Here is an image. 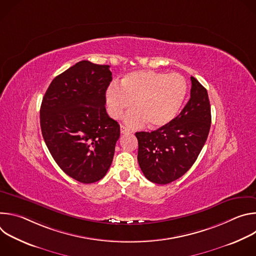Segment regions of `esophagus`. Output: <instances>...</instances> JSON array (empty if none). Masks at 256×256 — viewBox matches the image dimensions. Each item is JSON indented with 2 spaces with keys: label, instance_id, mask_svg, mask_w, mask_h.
<instances>
[{
  "label": "esophagus",
  "instance_id": "obj_1",
  "mask_svg": "<svg viewBox=\"0 0 256 256\" xmlns=\"http://www.w3.org/2000/svg\"><path fill=\"white\" fill-rule=\"evenodd\" d=\"M120 132L122 134H128L130 132V130L124 126H120Z\"/></svg>",
  "mask_w": 256,
  "mask_h": 256
}]
</instances>
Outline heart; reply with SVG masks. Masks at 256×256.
Returning a JSON list of instances; mask_svg holds the SVG:
<instances>
[{"mask_svg":"<svg viewBox=\"0 0 256 256\" xmlns=\"http://www.w3.org/2000/svg\"><path fill=\"white\" fill-rule=\"evenodd\" d=\"M186 82L177 72L140 70L130 72L120 81V88L112 85L106 92L109 116L118 118L132 105L134 109L124 116L130 126H140L148 122L158 128L171 122L184 101Z\"/></svg>","mask_w":256,"mask_h":256,"instance_id":"1","label":"heart"}]
</instances>
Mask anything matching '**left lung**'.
Here are the masks:
<instances>
[{
    "label": "left lung",
    "instance_id": "1",
    "mask_svg": "<svg viewBox=\"0 0 256 256\" xmlns=\"http://www.w3.org/2000/svg\"><path fill=\"white\" fill-rule=\"evenodd\" d=\"M190 80V98L171 122L151 132H136L138 165L154 184H167L186 174L208 138L212 122L208 95L196 78Z\"/></svg>",
    "mask_w": 256,
    "mask_h": 256
}]
</instances>
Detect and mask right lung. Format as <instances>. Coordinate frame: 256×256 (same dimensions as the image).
Listing matches in <instances>:
<instances>
[{
    "label": "right lung",
    "mask_w": 256,
    "mask_h": 256,
    "mask_svg": "<svg viewBox=\"0 0 256 256\" xmlns=\"http://www.w3.org/2000/svg\"><path fill=\"white\" fill-rule=\"evenodd\" d=\"M112 81L107 64L81 60L56 76L40 106L44 140L70 177L93 184L110 167L120 128L106 112V90Z\"/></svg>",
    "instance_id": "1"
}]
</instances>
